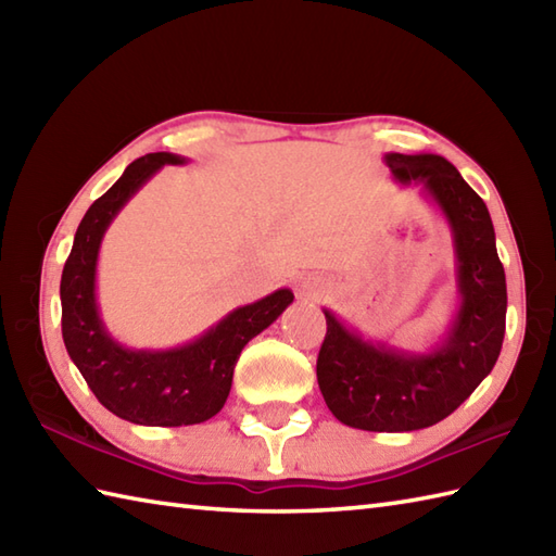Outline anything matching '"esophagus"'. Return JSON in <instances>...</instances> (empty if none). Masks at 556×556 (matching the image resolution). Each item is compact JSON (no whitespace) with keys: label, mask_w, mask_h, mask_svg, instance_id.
Instances as JSON below:
<instances>
[{"label":"esophagus","mask_w":556,"mask_h":556,"mask_svg":"<svg viewBox=\"0 0 556 556\" xmlns=\"http://www.w3.org/2000/svg\"><path fill=\"white\" fill-rule=\"evenodd\" d=\"M299 293L303 299H320L325 293V281L315 277H305L299 285Z\"/></svg>","instance_id":"esophagus-1"}]
</instances>
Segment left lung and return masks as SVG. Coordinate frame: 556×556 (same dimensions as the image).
<instances>
[{
  "instance_id": "obj_1",
  "label": "left lung",
  "mask_w": 556,
  "mask_h": 556,
  "mask_svg": "<svg viewBox=\"0 0 556 556\" xmlns=\"http://www.w3.org/2000/svg\"><path fill=\"white\" fill-rule=\"evenodd\" d=\"M399 184H422L454 236L458 311L442 344L408 353L372 344L325 311L327 334L317 384L327 408L349 428L410 432L444 420L476 392L500 358L506 277L488 205L440 155H384Z\"/></svg>"
}]
</instances>
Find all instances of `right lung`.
I'll use <instances>...</instances> for the list:
<instances>
[{
    "label": "right lung",
    "mask_w": 556,
    "mask_h": 556,
    "mask_svg": "<svg viewBox=\"0 0 556 556\" xmlns=\"http://www.w3.org/2000/svg\"><path fill=\"white\" fill-rule=\"evenodd\" d=\"M172 152H150L126 167L122 179L98 198L80 219L62 271V337L71 361L100 404L128 422L179 428L205 422L229 396L236 361L293 301L279 289L236 308L203 337L169 351H134L110 337L96 301V269L102 236L128 198L164 164H184Z\"/></svg>",
    "instance_id": "obj_1"
}]
</instances>
